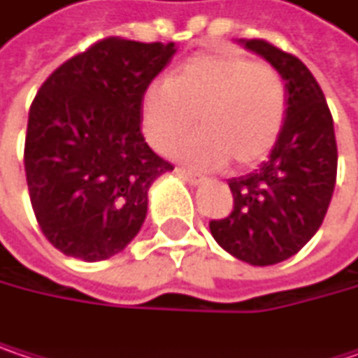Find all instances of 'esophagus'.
Instances as JSON below:
<instances>
[{"label":"esophagus","mask_w":358,"mask_h":358,"mask_svg":"<svg viewBox=\"0 0 358 358\" xmlns=\"http://www.w3.org/2000/svg\"><path fill=\"white\" fill-rule=\"evenodd\" d=\"M177 173L187 181V183H192V185H202L204 181H206V177H202V175H196V173H192V171H185V169H177Z\"/></svg>","instance_id":"obj_1"}]
</instances>
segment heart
I'll list each match as a JSON object with an SVG mask.
<instances>
[{
    "label": "heart",
    "instance_id": "b5f03b06",
    "mask_svg": "<svg viewBox=\"0 0 358 358\" xmlns=\"http://www.w3.org/2000/svg\"><path fill=\"white\" fill-rule=\"evenodd\" d=\"M148 143L169 154L192 131L177 156L189 164L215 169L234 160L255 166L265 160L285 124L287 91L281 75L238 52L215 50L192 56L169 81L150 83L139 103Z\"/></svg>",
    "mask_w": 358,
    "mask_h": 358
}]
</instances>
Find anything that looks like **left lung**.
I'll use <instances>...</instances> for the list:
<instances>
[{
  "instance_id": "1",
  "label": "left lung",
  "mask_w": 358,
  "mask_h": 358,
  "mask_svg": "<svg viewBox=\"0 0 358 358\" xmlns=\"http://www.w3.org/2000/svg\"><path fill=\"white\" fill-rule=\"evenodd\" d=\"M240 43L281 75L287 114L268 160L229 179L234 210L210 221V234L236 259L267 267L294 257L321 227L336 185L338 145L331 112L310 71L268 41Z\"/></svg>"
}]
</instances>
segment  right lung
I'll return each instance as SVG.
<instances>
[{
    "label": "right lung",
    "instance_id": "1",
    "mask_svg": "<svg viewBox=\"0 0 358 358\" xmlns=\"http://www.w3.org/2000/svg\"><path fill=\"white\" fill-rule=\"evenodd\" d=\"M175 43L108 37L58 66L29 110L24 171L43 236L66 257L106 261L139 234L148 189L173 164L145 143L141 95Z\"/></svg>",
    "mask_w": 358,
    "mask_h": 358
}]
</instances>
